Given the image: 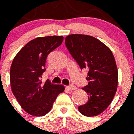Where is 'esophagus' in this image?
Returning <instances> with one entry per match:
<instances>
[{
    "mask_svg": "<svg viewBox=\"0 0 134 134\" xmlns=\"http://www.w3.org/2000/svg\"><path fill=\"white\" fill-rule=\"evenodd\" d=\"M67 89L69 90H74L76 89V87L75 86H74L73 84H71L70 86H67Z\"/></svg>",
    "mask_w": 134,
    "mask_h": 134,
    "instance_id": "1",
    "label": "esophagus"
}]
</instances>
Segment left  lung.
<instances>
[{
  "label": "left lung",
  "mask_w": 134,
  "mask_h": 134,
  "mask_svg": "<svg viewBox=\"0 0 134 134\" xmlns=\"http://www.w3.org/2000/svg\"><path fill=\"white\" fill-rule=\"evenodd\" d=\"M65 45L81 69L88 71L86 79L89 82L82 88L88 100L79 106V110L85 116L98 115L110 105L117 91L118 71L112 51L101 41L86 35H69Z\"/></svg>",
  "instance_id": "left-lung-1"
}]
</instances>
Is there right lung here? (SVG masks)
<instances>
[{"mask_svg": "<svg viewBox=\"0 0 134 134\" xmlns=\"http://www.w3.org/2000/svg\"><path fill=\"white\" fill-rule=\"evenodd\" d=\"M63 36L37 37L27 43L14 57L10 68L12 91L22 108L28 114L44 116L52 108L63 85H55L41 78L46 71L47 55L58 47Z\"/></svg>", "mask_w": 134, "mask_h": 134, "instance_id": "add662e5", "label": "right lung"}]
</instances>
